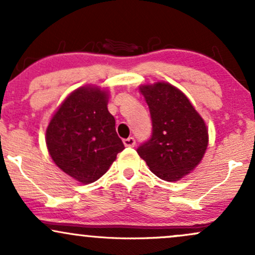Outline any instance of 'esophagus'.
Here are the masks:
<instances>
[{
    "label": "esophagus",
    "mask_w": 255,
    "mask_h": 255,
    "mask_svg": "<svg viewBox=\"0 0 255 255\" xmlns=\"http://www.w3.org/2000/svg\"><path fill=\"white\" fill-rule=\"evenodd\" d=\"M124 145L126 146V147H133L134 145H135V139L134 137H127V139L124 140Z\"/></svg>",
    "instance_id": "1"
}]
</instances>
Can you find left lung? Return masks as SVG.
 Segmentation results:
<instances>
[{
    "instance_id": "1",
    "label": "left lung",
    "mask_w": 255,
    "mask_h": 255,
    "mask_svg": "<svg viewBox=\"0 0 255 255\" xmlns=\"http://www.w3.org/2000/svg\"><path fill=\"white\" fill-rule=\"evenodd\" d=\"M152 119V136L137 148L156 176L169 182L197 168L209 146V129L188 97L165 81L140 85Z\"/></svg>"
}]
</instances>
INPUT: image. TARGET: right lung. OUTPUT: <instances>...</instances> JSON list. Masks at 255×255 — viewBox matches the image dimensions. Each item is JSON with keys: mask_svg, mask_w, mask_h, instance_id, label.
I'll use <instances>...</instances> for the list:
<instances>
[{"mask_svg": "<svg viewBox=\"0 0 255 255\" xmlns=\"http://www.w3.org/2000/svg\"><path fill=\"white\" fill-rule=\"evenodd\" d=\"M109 96V91L93 85L79 87L58 105L46 128L51 159L83 184L103 176L125 148L108 110Z\"/></svg>", "mask_w": 255, "mask_h": 255, "instance_id": "add662e5", "label": "right lung"}]
</instances>
